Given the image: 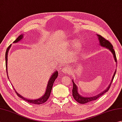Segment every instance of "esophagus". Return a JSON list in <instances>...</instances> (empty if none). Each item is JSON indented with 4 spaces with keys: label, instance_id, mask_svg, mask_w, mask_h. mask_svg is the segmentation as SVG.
I'll use <instances>...</instances> for the list:
<instances>
[{
    "label": "esophagus",
    "instance_id": "1",
    "mask_svg": "<svg viewBox=\"0 0 122 122\" xmlns=\"http://www.w3.org/2000/svg\"><path fill=\"white\" fill-rule=\"evenodd\" d=\"M63 73H67V72H69L70 71V69L68 68V67H64L62 69V70Z\"/></svg>",
    "mask_w": 122,
    "mask_h": 122
}]
</instances>
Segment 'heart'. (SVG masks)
Returning a JSON list of instances; mask_svg holds the SVG:
<instances>
[{
  "mask_svg": "<svg viewBox=\"0 0 122 122\" xmlns=\"http://www.w3.org/2000/svg\"><path fill=\"white\" fill-rule=\"evenodd\" d=\"M81 43H80L79 41H77L76 43V45H75V49H76V50H79L81 48Z\"/></svg>",
  "mask_w": 122,
  "mask_h": 122,
  "instance_id": "heart-1",
  "label": "heart"
}]
</instances>
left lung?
Listing matches in <instances>:
<instances>
[{
	"instance_id": "8db88e82",
	"label": "left lung",
	"mask_w": 122,
	"mask_h": 122,
	"mask_svg": "<svg viewBox=\"0 0 122 122\" xmlns=\"http://www.w3.org/2000/svg\"><path fill=\"white\" fill-rule=\"evenodd\" d=\"M97 36L98 37V40L100 41V44L101 46H104V47L107 48L108 49L112 52V53H113V56H114V60L115 62H117V59H116V54H115V52L114 50L113 46L112 44H111L110 41L104 38H103L102 36H101V35H97ZM116 71H115L114 74L113 75V76L112 77V81H111V82L110 84L108 85V87L107 88V90H105L104 91L102 92V93H101L100 94L97 96H94V97H82V96L80 95L78 92H77V87L76 86V84L74 83V82L73 81V80H72V82H73V89H72V95H73V97L76 100V101H77V102H79L80 104H85V103H86L87 102H91V101H94L97 100L98 97H100L101 96L103 95V94L107 92L108 90L110 89V86L111 83H112V82L113 81V80L114 79V77L115 76V75L116 73Z\"/></svg>"
}]
</instances>
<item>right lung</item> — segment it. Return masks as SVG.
I'll use <instances>...</instances> for the list:
<instances>
[{"mask_svg": "<svg viewBox=\"0 0 122 122\" xmlns=\"http://www.w3.org/2000/svg\"><path fill=\"white\" fill-rule=\"evenodd\" d=\"M23 38V35H21L20 36H19V37H18L17 39L16 40H15V41H14V43H16L18 42V41H19L20 40H21ZM11 45H10L8 47L6 52V55H5V60H6V71H7V56H8V51L9 50L10 48L11 47ZM8 75V74H7ZM58 71H56L53 74V75H52V76H51L50 79H49V82L48 83V85H47V87H46V91L45 95H44L42 97H40V98H38V99L37 100H29V99H27V98H25L24 97H22V96L20 95V94H18V93L15 91V93H16L17 95L19 97L21 98L22 99L24 100L25 101H27V102H29V103H32V104H43L45 102H46V101L48 100V98L50 97V93L51 92V90H52V86H53V84L54 83V82L55 81V80L57 78V77H58ZM8 79H9V77H8Z\"/></svg>", "mask_w": 122, "mask_h": 122, "instance_id": "obj_1", "label": "right lung"}]
</instances>
